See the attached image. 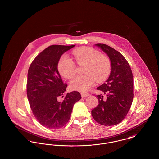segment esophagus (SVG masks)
<instances>
[{
  "label": "esophagus",
  "instance_id": "esophagus-1",
  "mask_svg": "<svg viewBox=\"0 0 159 159\" xmlns=\"http://www.w3.org/2000/svg\"><path fill=\"white\" fill-rule=\"evenodd\" d=\"M81 97H82L83 98H84V97H88V96H89V95H90V94H89V93H84V92H83V93H81Z\"/></svg>",
  "mask_w": 159,
  "mask_h": 159
}]
</instances>
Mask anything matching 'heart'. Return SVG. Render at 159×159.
I'll use <instances>...</instances> for the list:
<instances>
[{"label":"heart","instance_id":"1","mask_svg":"<svg viewBox=\"0 0 159 159\" xmlns=\"http://www.w3.org/2000/svg\"><path fill=\"white\" fill-rule=\"evenodd\" d=\"M76 62L79 65L84 64L82 75L75 77L70 83L71 89L84 92L92 86L95 79L98 82L105 81L111 71V62L109 58L102 55L97 50L92 47H81L73 52ZM76 66L72 59L67 55L59 60L58 71L66 79H70L75 74Z\"/></svg>","mask_w":159,"mask_h":159}]
</instances>
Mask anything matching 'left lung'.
I'll list each match as a JSON object with an SVG mask.
<instances>
[{
  "instance_id": "left-lung-1",
  "label": "left lung",
  "mask_w": 159,
  "mask_h": 159,
  "mask_svg": "<svg viewBox=\"0 0 159 159\" xmlns=\"http://www.w3.org/2000/svg\"><path fill=\"white\" fill-rule=\"evenodd\" d=\"M95 45L108 56L111 71L106 83L97 88L106 98L97 95L99 104L92 110V116L101 125L114 126L121 122L130 109L134 97L132 73L129 63L120 52L104 43Z\"/></svg>"
}]
</instances>
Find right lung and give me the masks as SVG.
<instances>
[{
  "instance_id": "right-lung-1",
  "label": "right lung",
  "mask_w": 159,
  "mask_h": 159,
  "mask_svg": "<svg viewBox=\"0 0 159 159\" xmlns=\"http://www.w3.org/2000/svg\"><path fill=\"white\" fill-rule=\"evenodd\" d=\"M75 46H49L29 67L27 94L30 107L38 122L49 129L64 126L70 118L74 104L81 98L79 92L65 94L67 85L64 84L58 70L62 55ZM60 97H65L62 101H58Z\"/></svg>"
}]
</instances>
